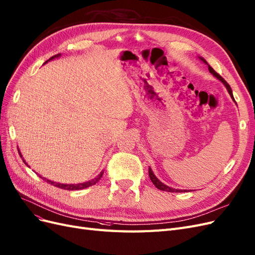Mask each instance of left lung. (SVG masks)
Listing matches in <instances>:
<instances>
[{
	"label": "left lung",
	"mask_w": 255,
	"mask_h": 255,
	"mask_svg": "<svg viewBox=\"0 0 255 255\" xmlns=\"http://www.w3.org/2000/svg\"><path fill=\"white\" fill-rule=\"evenodd\" d=\"M201 60L204 62V63H206L207 64V62L203 59V58H201ZM208 68H209V71L214 75L215 78H218L224 85L226 86V88H227V90H228V92L230 93V96H231V98L234 100V98H233V93H232V89H231V87H230V85L226 82L221 75L216 72L210 65H208ZM149 177H150V180H151V182L154 184V186L157 188V189H159V190H163V191H168V192H183V190H178V189H174V188H170V187H168V186H166V185H164L162 182H159L157 178H156V176L153 174V172H152V170L151 169L149 168ZM185 192H187V190H184Z\"/></svg>",
	"instance_id": "8db88e82"
}]
</instances>
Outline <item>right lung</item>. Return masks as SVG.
<instances>
[{
  "instance_id": "1",
  "label": "right lung",
  "mask_w": 255,
  "mask_h": 255,
  "mask_svg": "<svg viewBox=\"0 0 255 255\" xmlns=\"http://www.w3.org/2000/svg\"><path fill=\"white\" fill-rule=\"evenodd\" d=\"M59 55H61L60 53L59 54H56V55H53L52 58H50L49 60H52V59H54L55 56H59ZM48 60V61H49ZM47 62V61H46ZM18 151V153H20V156L22 157V154H21V152H20V150H17ZM22 159H23V162L26 164V162L24 161V158L22 157ZM27 165V164H26ZM28 166V165H27ZM103 173L104 172H101V174L98 176V177H96L94 178V180H92V181H90V182H87V183H83V184H77V185H66V184H59V183H54V182H51V181H49V180H46V178H44V180H46L47 181V183H49L50 185H52V186H54V187H58V188H61V189H65V190H81V189H85V188H87V187H90V186H92V185H96L99 181H100V178L102 177V175H103ZM41 176V175H40ZM42 177V176H41Z\"/></svg>"
}]
</instances>
